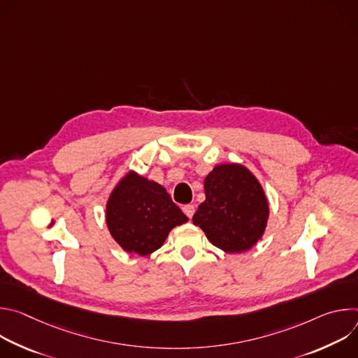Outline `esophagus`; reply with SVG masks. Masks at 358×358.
<instances>
[{
	"label": "esophagus",
	"instance_id": "esophagus-1",
	"mask_svg": "<svg viewBox=\"0 0 358 358\" xmlns=\"http://www.w3.org/2000/svg\"><path fill=\"white\" fill-rule=\"evenodd\" d=\"M182 213H184L188 218H192V215H194V213H195V207L191 206V203H188V206H184V207H182Z\"/></svg>",
	"mask_w": 358,
	"mask_h": 358
}]
</instances>
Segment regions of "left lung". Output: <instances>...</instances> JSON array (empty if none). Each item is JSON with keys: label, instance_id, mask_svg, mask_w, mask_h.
<instances>
[{"label": "left lung", "instance_id": "obj_1", "mask_svg": "<svg viewBox=\"0 0 358 358\" xmlns=\"http://www.w3.org/2000/svg\"><path fill=\"white\" fill-rule=\"evenodd\" d=\"M206 201L199 203L192 224L227 253H242L264 236L269 202L259 180L238 163L218 164L203 180Z\"/></svg>", "mask_w": 358, "mask_h": 358}]
</instances>
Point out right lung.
<instances>
[{
    "label": "right lung",
    "instance_id": "add662e5",
    "mask_svg": "<svg viewBox=\"0 0 358 358\" xmlns=\"http://www.w3.org/2000/svg\"><path fill=\"white\" fill-rule=\"evenodd\" d=\"M105 215L112 238L124 252L138 257L160 249L170 231L188 221L163 185L134 170L112 189Z\"/></svg>",
    "mask_w": 358,
    "mask_h": 358
}]
</instances>
